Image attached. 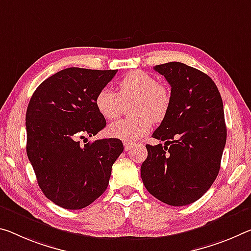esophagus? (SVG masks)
I'll list each match as a JSON object with an SVG mask.
<instances>
[{"label": "esophagus", "mask_w": 251, "mask_h": 251, "mask_svg": "<svg viewBox=\"0 0 251 251\" xmlns=\"http://www.w3.org/2000/svg\"><path fill=\"white\" fill-rule=\"evenodd\" d=\"M124 147H125V151H129L132 149V144H129V143H124Z\"/></svg>", "instance_id": "34e87169"}]
</instances>
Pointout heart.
Returning <instances> with one entry per match:
<instances>
[{
  "label": "heart",
  "instance_id": "obj_1",
  "mask_svg": "<svg viewBox=\"0 0 251 251\" xmlns=\"http://www.w3.org/2000/svg\"><path fill=\"white\" fill-rule=\"evenodd\" d=\"M134 101L130 113L135 116L122 119L108 127L110 136L133 143L149 133L152 123H161L168 117L172 104L170 90L158 83L150 74L133 70L125 75L117 85V93L109 88L98 91L95 98L97 110L107 121L121 116L125 104Z\"/></svg>",
  "mask_w": 251,
  "mask_h": 251
}]
</instances>
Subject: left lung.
<instances>
[{"instance_id":"1","label":"left lung","mask_w":251,"mask_h":251,"mask_svg":"<svg viewBox=\"0 0 251 251\" xmlns=\"http://www.w3.org/2000/svg\"><path fill=\"white\" fill-rule=\"evenodd\" d=\"M154 69L170 83L172 104L152 135L164 145H146L141 176L160 201L188 205L210 189L220 170L226 141L224 104L216 83L202 71L176 61Z\"/></svg>"}]
</instances>
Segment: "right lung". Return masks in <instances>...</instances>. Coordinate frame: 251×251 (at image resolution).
<instances>
[{"mask_svg":"<svg viewBox=\"0 0 251 251\" xmlns=\"http://www.w3.org/2000/svg\"><path fill=\"white\" fill-rule=\"evenodd\" d=\"M116 73L63 69L40 83L27 105V157L43 194L63 209H82L100 197L124 151L118 138L79 142L106 126L95 98Z\"/></svg>","mask_w":251,"mask_h":251,"instance_id":"right-lung-1","label":"right lung"}]
</instances>
